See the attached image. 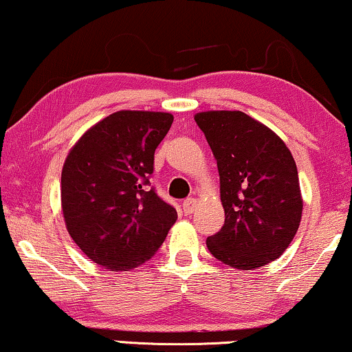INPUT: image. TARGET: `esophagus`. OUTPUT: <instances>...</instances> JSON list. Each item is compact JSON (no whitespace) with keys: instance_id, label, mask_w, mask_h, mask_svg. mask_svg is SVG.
<instances>
[{"instance_id":"obj_1","label":"esophagus","mask_w":352,"mask_h":352,"mask_svg":"<svg viewBox=\"0 0 352 352\" xmlns=\"http://www.w3.org/2000/svg\"><path fill=\"white\" fill-rule=\"evenodd\" d=\"M196 206H197L196 197H188V199L183 201V212H185V214H192L196 209Z\"/></svg>"}]
</instances>
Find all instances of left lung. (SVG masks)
<instances>
[{"label":"left lung","instance_id":"8db88e82","mask_svg":"<svg viewBox=\"0 0 352 352\" xmlns=\"http://www.w3.org/2000/svg\"><path fill=\"white\" fill-rule=\"evenodd\" d=\"M220 175L225 225L207 249L236 270H256L284 254L303 212L298 170L282 138L242 111H201Z\"/></svg>","mask_w":352,"mask_h":352}]
</instances>
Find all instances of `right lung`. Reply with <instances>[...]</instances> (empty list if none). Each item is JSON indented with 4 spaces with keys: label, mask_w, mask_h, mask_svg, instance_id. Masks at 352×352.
Wrapping results in <instances>:
<instances>
[{
    "label": "right lung",
    "mask_w": 352,
    "mask_h": 352,
    "mask_svg": "<svg viewBox=\"0 0 352 352\" xmlns=\"http://www.w3.org/2000/svg\"><path fill=\"white\" fill-rule=\"evenodd\" d=\"M170 113L121 110L87 129L62 169L67 230L94 263L129 271L151 258L177 210L150 185L155 150Z\"/></svg>",
    "instance_id": "right-lung-1"
}]
</instances>
